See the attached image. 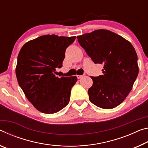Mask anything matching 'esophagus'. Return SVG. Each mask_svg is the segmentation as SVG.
I'll return each mask as SVG.
<instances>
[{
    "label": "esophagus",
    "mask_w": 148,
    "mask_h": 148,
    "mask_svg": "<svg viewBox=\"0 0 148 148\" xmlns=\"http://www.w3.org/2000/svg\"><path fill=\"white\" fill-rule=\"evenodd\" d=\"M77 78H78V79H81L82 77H84V75H77Z\"/></svg>",
    "instance_id": "34e87169"
}]
</instances>
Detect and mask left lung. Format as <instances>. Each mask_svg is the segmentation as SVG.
Instances as JSON below:
<instances>
[{
  "mask_svg": "<svg viewBox=\"0 0 148 148\" xmlns=\"http://www.w3.org/2000/svg\"><path fill=\"white\" fill-rule=\"evenodd\" d=\"M77 38L94 63L103 65L102 75L90 77L93 84L88 90L89 100L103 109L117 107L132 90L138 74L134 48L121 36L106 29Z\"/></svg>",
  "mask_w": 148,
  "mask_h": 148,
  "instance_id": "obj_1",
  "label": "left lung"
}]
</instances>
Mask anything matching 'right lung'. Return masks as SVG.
Returning <instances> with one entry per match:
<instances>
[{
	"label": "right lung",
	"instance_id": "1",
	"mask_svg": "<svg viewBox=\"0 0 148 148\" xmlns=\"http://www.w3.org/2000/svg\"><path fill=\"white\" fill-rule=\"evenodd\" d=\"M75 37L43 35L26 42L18 56L16 74L28 100L40 112L52 114L69 103L76 76L59 77L66 48Z\"/></svg>",
	"mask_w": 148,
	"mask_h": 148
}]
</instances>
